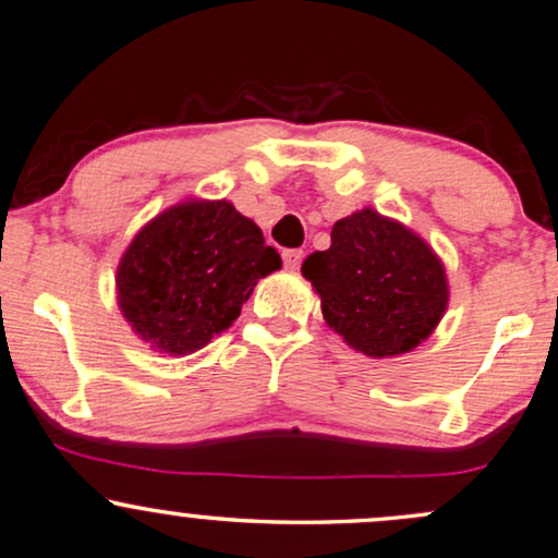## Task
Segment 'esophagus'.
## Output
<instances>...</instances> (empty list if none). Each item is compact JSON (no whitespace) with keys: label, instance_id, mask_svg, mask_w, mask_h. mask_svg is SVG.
Wrapping results in <instances>:
<instances>
[{"label":"esophagus","instance_id":"34e87169","mask_svg":"<svg viewBox=\"0 0 558 558\" xmlns=\"http://www.w3.org/2000/svg\"><path fill=\"white\" fill-rule=\"evenodd\" d=\"M301 260H303L301 250H286V253H282V263H286L288 270H295L298 265H301Z\"/></svg>","mask_w":558,"mask_h":558}]
</instances>
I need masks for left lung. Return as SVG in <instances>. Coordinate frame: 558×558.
Masks as SVG:
<instances>
[{
    "label": "left lung",
    "instance_id": "8db88e82",
    "mask_svg": "<svg viewBox=\"0 0 558 558\" xmlns=\"http://www.w3.org/2000/svg\"><path fill=\"white\" fill-rule=\"evenodd\" d=\"M301 272L326 326L372 359L417 349L450 303L445 265L427 240L372 207L339 219L331 247L305 257Z\"/></svg>",
    "mask_w": 558,
    "mask_h": 558
}]
</instances>
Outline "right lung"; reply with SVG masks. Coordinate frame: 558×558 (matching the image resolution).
<instances>
[{"label": "right lung", "mask_w": 558, "mask_h": 558, "mask_svg": "<svg viewBox=\"0 0 558 558\" xmlns=\"http://www.w3.org/2000/svg\"><path fill=\"white\" fill-rule=\"evenodd\" d=\"M280 265L232 202L190 197L136 232L116 268V301L141 341L186 356L227 331L257 280Z\"/></svg>", "instance_id": "obj_1"}]
</instances>
